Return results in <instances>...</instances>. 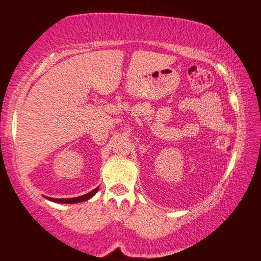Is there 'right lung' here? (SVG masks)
<instances>
[{"instance_id":"obj_1","label":"right lung","mask_w":261,"mask_h":261,"mask_svg":"<svg viewBox=\"0 0 261 261\" xmlns=\"http://www.w3.org/2000/svg\"><path fill=\"white\" fill-rule=\"evenodd\" d=\"M98 191V188L92 190L91 192H89L87 194H84V196H80V197H75V198H65V199H57V198H50L48 197L46 199L51 200V201H55V203H61V204H76V203H82V201H85L88 199H90L91 197L95 196V193Z\"/></svg>"}]
</instances>
